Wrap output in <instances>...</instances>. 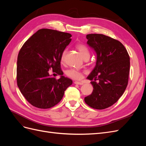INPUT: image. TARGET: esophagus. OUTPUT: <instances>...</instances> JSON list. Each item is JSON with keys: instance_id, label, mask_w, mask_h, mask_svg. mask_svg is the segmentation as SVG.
I'll return each mask as SVG.
<instances>
[{"instance_id": "1", "label": "esophagus", "mask_w": 146, "mask_h": 146, "mask_svg": "<svg viewBox=\"0 0 146 146\" xmlns=\"http://www.w3.org/2000/svg\"><path fill=\"white\" fill-rule=\"evenodd\" d=\"M74 83L76 84V85H83V83L82 82H77V81H75Z\"/></svg>"}]
</instances>
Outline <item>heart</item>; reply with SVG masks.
<instances>
[{"mask_svg":"<svg viewBox=\"0 0 146 146\" xmlns=\"http://www.w3.org/2000/svg\"><path fill=\"white\" fill-rule=\"evenodd\" d=\"M77 49L80 52L81 55L84 58H86V57H90V51L88 50V47L82 43H78L76 45ZM66 54V50H64L63 52L61 53V57H60V60L61 62H63L64 60L65 56ZM83 71L78 69L76 68H71L67 70L66 72V74L67 76L73 79H76V80H78V79H80L82 77L83 75Z\"/></svg>","mask_w":146,"mask_h":146,"instance_id":"b5f03b06","label":"heart"}]
</instances>
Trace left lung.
Segmentation results:
<instances>
[{
	"label": "left lung",
	"mask_w": 146,
	"mask_h": 146,
	"mask_svg": "<svg viewBox=\"0 0 146 146\" xmlns=\"http://www.w3.org/2000/svg\"><path fill=\"white\" fill-rule=\"evenodd\" d=\"M86 38L88 44L96 52L97 61L88 77L94 90L85 102L92 108L103 110L115 104L124 92L129 82L130 56L115 39L102 34H88Z\"/></svg>",
	"instance_id": "obj_1"
}]
</instances>
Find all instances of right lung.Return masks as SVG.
Wrapping results in <instances>:
<instances>
[{"label": "right lung", "mask_w": 146, "mask_h": 146, "mask_svg": "<svg viewBox=\"0 0 146 146\" xmlns=\"http://www.w3.org/2000/svg\"><path fill=\"white\" fill-rule=\"evenodd\" d=\"M71 36L68 33L42 29L28 39L20 49L17 61V86L34 107L42 109L54 107L72 85V80L63 76L60 66L61 53L71 41ZM50 69L61 77H51Z\"/></svg>", "instance_id": "obj_1"}]
</instances>
